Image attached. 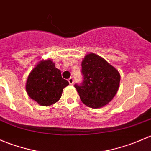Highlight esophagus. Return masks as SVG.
<instances>
[{"label": "esophagus", "mask_w": 151, "mask_h": 151, "mask_svg": "<svg viewBox=\"0 0 151 151\" xmlns=\"http://www.w3.org/2000/svg\"><path fill=\"white\" fill-rule=\"evenodd\" d=\"M68 83H69V84L72 85L73 83H74V79H73V77H70L69 79L68 80Z\"/></svg>", "instance_id": "obj_1"}]
</instances>
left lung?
I'll return each instance as SVG.
<instances>
[{"label": "left lung", "mask_w": 151, "mask_h": 151, "mask_svg": "<svg viewBox=\"0 0 151 151\" xmlns=\"http://www.w3.org/2000/svg\"><path fill=\"white\" fill-rule=\"evenodd\" d=\"M83 82L75 84L83 104L100 108L112 101L119 88L121 75L116 68L100 56L90 53L82 62Z\"/></svg>", "instance_id": "8db88e82"}]
</instances>
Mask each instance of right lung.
<instances>
[{
	"mask_svg": "<svg viewBox=\"0 0 151 151\" xmlns=\"http://www.w3.org/2000/svg\"><path fill=\"white\" fill-rule=\"evenodd\" d=\"M69 85L51 60H42L30 71L26 83L28 96L42 106H50L60 99L63 88Z\"/></svg>",
	"mask_w": 151,
	"mask_h": 151,
	"instance_id": "obj_1",
	"label": "right lung"
}]
</instances>
